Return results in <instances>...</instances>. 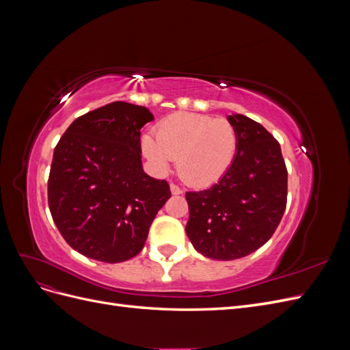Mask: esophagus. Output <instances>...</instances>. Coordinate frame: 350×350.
<instances>
[{
	"mask_svg": "<svg viewBox=\"0 0 350 350\" xmlns=\"http://www.w3.org/2000/svg\"><path fill=\"white\" fill-rule=\"evenodd\" d=\"M171 193L174 196H179V194H183V189L179 188L176 184H171Z\"/></svg>",
	"mask_w": 350,
	"mask_h": 350,
	"instance_id": "34e87169",
	"label": "esophagus"
}]
</instances>
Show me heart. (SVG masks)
<instances>
[{
	"label": "heart",
	"instance_id": "1",
	"mask_svg": "<svg viewBox=\"0 0 350 350\" xmlns=\"http://www.w3.org/2000/svg\"><path fill=\"white\" fill-rule=\"evenodd\" d=\"M237 126L224 118L200 113H174L146 133L142 147L159 172H166L176 157L178 174L185 183L206 187L224 176L238 153Z\"/></svg>",
	"mask_w": 350,
	"mask_h": 350
}]
</instances>
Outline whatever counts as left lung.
Listing matches in <instances>:
<instances>
[{
	"label": "left lung",
	"mask_w": 350,
	"mask_h": 350,
	"mask_svg": "<svg viewBox=\"0 0 350 350\" xmlns=\"http://www.w3.org/2000/svg\"><path fill=\"white\" fill-rule=\"evenodd\" d=\"M239 134L238 153L219 183L185 194L187 235L213 260H237L262 247L278 229L288 200V169L280 144L245 115L228 116Z\"/></svg>",
	"instance_id": "obj_1"
}]
</instances>
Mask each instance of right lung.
<instances>
[{
  "label": "right lung",
  "instance_id": "add662e5",
  "mask_svg": "<svg viewBox=\"0 0 350 350\" xmlns=\"http://www.w3.org/2000/svg\"><path fill=\"white\" fill-rule=\"evenodd\" d=\"M139 105L112 102L84 113L62 134L52 157L48 204L68 245L103 262L139 254L157 211L171 197L165 179L142 166Z\"/></svg>",
  "mask_w": 350,
  "mask_h": 350
}]
</instances>
